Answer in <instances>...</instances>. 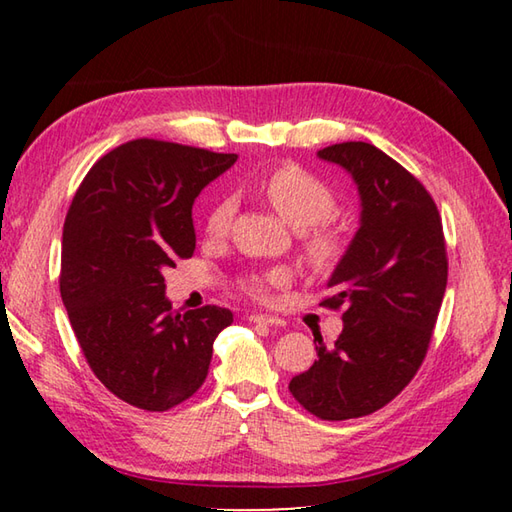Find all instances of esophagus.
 <instances>
[{"mask_svg": "<svg viewBox=\"0 0 512 512\" xmlns=\"http://www.w3.org/2000/svg\"><path fill=\"white\" fill-rule=\"evenodd\" d=\"M248 320H250V323H262V325H275V327H280V325H284V320H282V318H277V316H266V314H250V316H248Z\"/></svg>", "mask_w": 512, "mask_h": 512, "instance_id": "esophagus-1", "label": "esophagus"}]
</instances>
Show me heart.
I'll return each instance as SVG.
<instances>
[{
    "label": "heart",
    "instance_id": "heart-1",
    "mask_svg": "<svg viewBox=\"0 0 512 512\" xmlns=\"http://www.w3.org/2000/svg\"><path fill=\"white\" fill-rule=\"evenodd\" d=\"M262 192L293 228H308L305 231V248L311 262L318 266H332L339 262L345 250V237L339 228L329 223L336 212V194L325 180H320L307 169L296 167V164H284L264 178ZM232 214H235L232 198L225 196L216 201L205 219L207 235L214 239L228 235ZM284 280H287V273L275 268V271L262 275H250L246 289L253 296L262 298L271 284H282Z\"/></svg>",
    "mask_w": 512,
    "mask_h": 512
}]
</instances>
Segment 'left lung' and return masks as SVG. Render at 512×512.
<instances>
[{
  "mask_svg": "<svg viewBox=\"0 0 512 512\" xmlns=\"http://www.w3.org/2000/svg\"><path fill=\"white\" fill-rule=\"evenodd\" d=\"M350 173L361 225L329 277L320 305L343 311V332L289 391L320 420L375 413L415 377L427 357L447 287V248L431 194L400 162L368 142L318 151Z\"/></svg>",
  "mask_w": 512,
  "mask_h": 512,
  "instance_id": "left-lung-1",
  "label": "left lung"
}]
</instances>
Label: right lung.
<instances>
[{
    "instance_id": "right-lung-1",
    "label": "right lung",
    "mask_w": 512,
    "mask_h": 512,
    "mask_svg": "<svg viewBox=\"0 0 512 512\" xmlns=\"http://www.w3.org/2000/svg\"><path fill=\"white\" fill-rule=\"evenodd\" d=\"M235 162L142 137L94 162L69 205L60 296L94 375L137 409L189 400L232 323L216 305L173 311L162 271L194 255V198Z\"/></svg>"
}]
</instances>
